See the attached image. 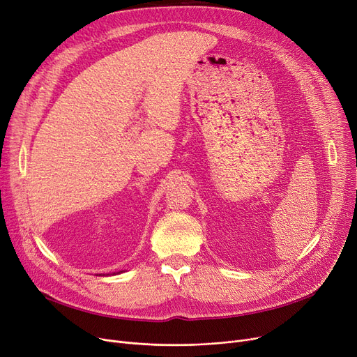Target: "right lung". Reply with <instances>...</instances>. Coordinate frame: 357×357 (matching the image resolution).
<instances>
[{"label":"right lung","mask_w":357,"mask_h":357,"mask_svg":"<svg viewBox=\"0 0 357 357\" xmlns=\"http://www.w3.org/2000/svg\"><path fill=\"white\" fill-rule=\"evenodd\" d=\"M117 273H123V271H120V272H117ZM114 275H116V272H114Z\"/></svg>","instance_id":"obj_1"}]
</instances>
